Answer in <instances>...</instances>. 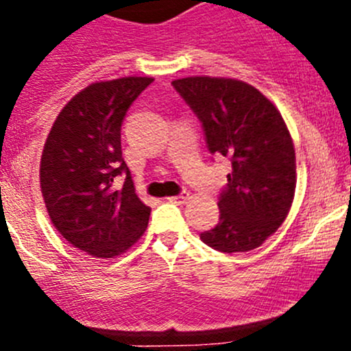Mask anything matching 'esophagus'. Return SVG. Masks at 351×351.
<instances>
[{"instance_id":"1","label":"esophagus","mask_w":351,"mask_h":351,"mask_svg":"<svg viewBox=\"0 0 351 351\" xmlns=\"http://www.w3.org/2000/svg\"><path fill=\"white\" fill-rule=\"evenodd\" d=\"M190 198V195L186 192H182L180 193V195H175V197H169L168 200L169 202H173V204H185L186 200H189Z\"/></svg>"}]
</instances>
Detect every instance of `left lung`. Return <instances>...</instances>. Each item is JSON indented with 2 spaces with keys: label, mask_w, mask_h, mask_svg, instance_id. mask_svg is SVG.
Listing matches in <instances>:
<instances>
[{
  "label": "left lung",
  "mask_w": 351,
  "mask_h": 351,
  "mask_svg": "<svg viewBox=\"0 0 351 351\" xmlns=\"http://www.w3.org/2000/svg\"><path fill=\"white\" fill-rule=\"evenodd\" d=\"M195 112L212 154L231 159L219 197L221 219L200 234L222 253L261 246L285 221L295 193V149L278 108L251 84L232 77L173 81Z\"/></svg>",
  "instance_id": "left-lung-1"
}]
</instances>
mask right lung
I'll list each match as a JSON object with an SVG mask.
<instances>
[{"instance_id":"right-lung-1","label":"right lung","mask_w":351,"mask_h":351,"mask_svg":"<svg viewBox=\"0 0 351 351\" xmlns=\"http://www.w3.org/2000/svg\"><path fill=\"white\" fill-rule=\"evenodd\" d=\"M153 77L91 83L59 112L40 159V190L59 234L93 258H113L139 241L149 222L122 158L120 129ZM126 175L122 191L112 180Z\"/></svg>"}]
</instances>
